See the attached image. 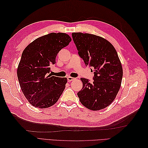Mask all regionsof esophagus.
Listing matches in <instances>:
<instances>
[{
  "label": "esophagus",
  "instance_id": "1",
  "mask_svg": "<svg viewBox=\"0 0 148 148\" xmlns=\"http://www.w3.org/2000/svg\"><path fill=\"white\" fill-rule=\"evenodd\" d=\"M75 79H76V78H73V77H69L67 78V80H68V82H71V81H73V80H75Z\"/></svg>",
  "mask_w": 148,
  "mask_h": 148
}]
</instances>
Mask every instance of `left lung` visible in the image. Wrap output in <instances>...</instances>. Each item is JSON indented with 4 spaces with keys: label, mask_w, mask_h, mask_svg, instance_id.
Wrapping results in <instances>:
<instances>
[{
    "label": "left lung",
    "mask_w": 148,
    "mask_h": 148,
    "mask_svg": "<svg viewBox=\"0 0 148 148\" xmlns=\"http://www.w3.org/2000/svg\"><path fill=\"white\" fill-rule=\"evenodd\" d=\"M73 42L86 66L94 69V81L81 78L83 88L77 95L88 109L99 110L114 101L121 86L123 69L117 52L110 42L89 33H73Z\"/></svg>",
    "instance_id": "8db88e82"
}]
</instances>
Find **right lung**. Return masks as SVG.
<instances>
[{"instance_id":"right-lung-1","label":"right lung","mask_w":148,"mask_h":148,"mask_svg":"<svg viewBox=\"0 0 148 148\" xmlns=\"http://www.w3.org/2000/svg\"><path fill=\"white\" fill-rule=\"evenodd\" d=\"M71 41L66 33H51L35 39L24 49L17 77L24 96L34 107L44 109L53 106L64 91L67 78L49 73L57 53Z\"/></svg>"}]
</instances>
